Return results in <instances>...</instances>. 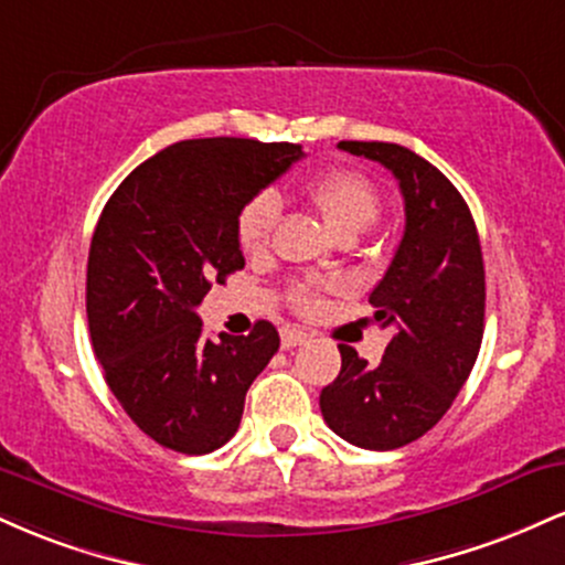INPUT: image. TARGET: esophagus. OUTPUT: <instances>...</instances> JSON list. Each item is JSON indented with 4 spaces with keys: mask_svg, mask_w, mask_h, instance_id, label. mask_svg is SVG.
<instances>
[{
    "mask_svg": "<svg viewBox=\"0 0 565 565\" xmlns=\"http://www.w3.org/2000/svg\"><path fill=\"white\" fill-rule=\"evenodd\" d=\"M308 342V334L302 332V329H281V348H297V345H305Z\"/></svg>",
    "mask_w": 565,
    "mask_h": 565,
    "instance_id": "1",
    "label": "esophagus"
}]
</instances>
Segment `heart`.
<instances>
[{
  "label": "heart",
  "instance_id": "heart-1",
  "mask_svg": "<svg viewBox=\"0 0 565 565\" xmlns=\"http://www.w3.org/2000/svg\"><path fill=\"white\" fill-rule=\"evenodd\" d=\"M305 193L337 236H359L380 217L377 185L355 170L323 172L305 185ZM278 215H281V201L274 191H260L246 199L236 217V238L242 249L260 252L270 242ZM289 300L297 310L310 313L319 308L321 289L313 284H297L289 291Z\"/></svg>",
  "mask_w": 565,
  "mask_h": 565
}]
</instances>
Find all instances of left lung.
<instances>
[{
	"label": "left lung",
	"mask_w": 565,
	"mask_h": 565,
	"mask_svg": "<svg viewBox=\"0 0 565 565\" xmlns=\"http://www.w3.org/2000/svg\"><path fill=\"white\" fill-rule=\"evenodd\" d=\"M342 151L380 161L404 196V238L369 295L391 329L369 366L340 345L342 369L321 391V414L348 444L387 451L425 436L470 377L483 340L481 242L462 193L430 161L398 142L342 140Z\"/></svg>",
	"instance_id": "8db88e82"
}]
</instances>
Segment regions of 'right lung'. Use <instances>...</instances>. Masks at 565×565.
Returning <instances> with one entry per match:
<instances>
[{"instance_id":"1","label":"right lung","mask_w":565,"mask_h":565,"mask_svg":"<svg viewBox=\"0 0 565 565\" xmlns=\"http://www.w3.org/2000/svg\"><path fill=\"white\" fill-rule=\"evenodd\" d=\"M302 157L295 142L183 140L135 167L103 206L87 260L89 337L116 401L167 449L228 444L278 350L270 321L210 340L196 308L212 281L244 268V201Z\"/></svg>"}]
</instances>
